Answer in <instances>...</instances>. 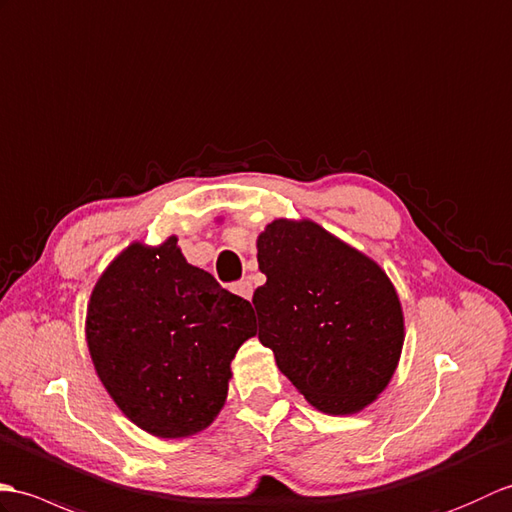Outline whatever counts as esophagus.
Segmentation results:
<instances>
[{
	"label": "esophagus",
	"instance_id": "esophagus-1",
	"mask_svg": "<svg viewBox=\"0 0 512 512\" xmlns=\"http://www.w3.org/2000/svg\"><path fill=\"white\" fill-rule=\"evenodd\" d=\"M234 293H238V295H241V298H245V300H252V293H254L252 282H249V280L236 282V285H234Z\"/></svg>",
	"mask_w": 512,
	"mask_h": 512
}]
</instances>
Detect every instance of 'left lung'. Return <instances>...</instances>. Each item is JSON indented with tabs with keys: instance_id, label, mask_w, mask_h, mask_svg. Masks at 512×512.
I'll return each instance as SVG.
<instances>
[{
	"instance_id": "8db88e82",
	"label": "left lung",
	"mask_w": 512,
	"mask_h": 512,
	"mask_svg": "<svg viewBox=\"0 0 512 512\" xmlns=\"http://www.w3.org/2000/svg\"><path fill=\"white\" fill-rule=\"evenodd\" d=\"M258 339L315 410L368 407L399 366L405 324L388 274L309 219L271 221L258 241Z\"/></svg>"
}]
</instances>
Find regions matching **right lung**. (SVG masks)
<instances>
[{"label": "right lung", "mask_w": 512, "mask_h": 512, "mask_svg": "<svg viewBox=\"0 0 512 512\" xmlns=\"http://www.w3.org/2000/svg\"><path fill=\"white\" fill-rule=\"evenodd\" d=\"M98 379L131 423L157 438L206 429L227 399L230 363L256 335L252 304L190 265L177 236L133 243L111 260L87 304Z\"/></svg>", "instance_id": "right-lung-1"}]
</instances>
